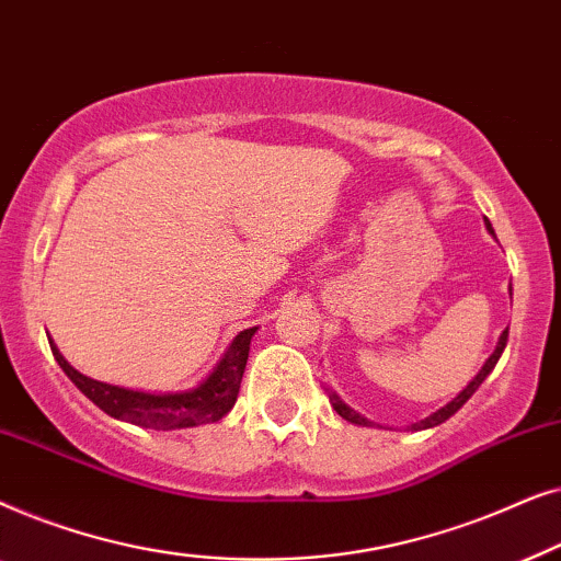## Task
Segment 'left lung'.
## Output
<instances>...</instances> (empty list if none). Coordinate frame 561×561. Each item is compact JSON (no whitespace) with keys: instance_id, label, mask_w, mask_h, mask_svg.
Returning <instances> with one entry per match:
<instances>
[{"instance_id":"1","label":"left lung","mask_w":561,"mask_h":561,"mask_svg":"<svg viewBox=\"0 0 561 561\" xmlns=\"http://www.w3.org/2000/svg\"><path fill=\"white\" fill-rule=\"evenodd\" d=\"M488 229H490V232H493V227H490V221H488ZM505 342H508V329H505V332L501 334V342H497V347H495V352H493V355H490V357H488V363H485V365H482V370L478 373V378H474V380L470 382V386H467V388L462 390V393H459V396L455 398V401H451V403H447V405H444V409H439V411H436V413H432V416H428V419H424V421H419V424H413L411 428H416V432H419V428H432V426H439V424H444V421H447L449 416H455V413H457L459 409H462V405H465L467 401H470V398H472V393H474V390H478V388H480V382H482V380H485L490 373H493V367H495V363H497V359H501V355H503V350H505ZM329 401H332V405H334V411H336V413H340V416H342V419H347V421H350V424H357V426H373V421H367L365 416H359V413H357V411H352V409H350V405H347V403H342V401H340V398H336L334 393H329Z\"/></svg>"}]
</instances>
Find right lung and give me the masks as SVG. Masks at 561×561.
Returning <instances> with one entry per match:
<instances>
[{
	"mask_svg": "<svg viewBox=\"0 0 561 561\" xmlns=\"http://www.w3.org/2000/svg\"><path fill=\"white\" fill-rule=\"evenodd\" d=\"M252 334H255V327L244 329V332L234 336L225 359H221L217 370L202 386L186 390V393L165 396L142 393V390H127L119 386H110V382L91 380L66 363L56 344H50V350L53 357L58 359V365L64 367V373L73 380V386L91 403H96L104 413H110L112 419L127 421V424L142 428H156V432H171V428L211 424V421H219L232 411L237 393H240L244 365H248Z\"/></svg>",
	"mask_w": 561,
	"mask_h": 561,
	"instance_id": "obj_1",
	"label": "right lung"
}]
</instances>
